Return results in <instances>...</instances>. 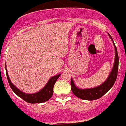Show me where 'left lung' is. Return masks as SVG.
I'll return each instance as SVG.
<instances>
[{"instance_id":"8db88e82","label":"left lung","mask_w":126,"mask_h":126,"mask_svg":"<svg viewBox=\"0 0 126 126\" xmlns=\"http://www.w3.org/2000/svg\"><path fill=\"white\" fill-rule=\"evenodd\" d=\"M109 34V33H108ZM109 36L113 41V38L109 34ZM114 49H115V58H114V63L113 65V69L111 73L109 74V76L102 85L94 88L91 89H79L76 86L73 80L71 78L70 85H71V89L74 94L79 98L85 100H94L100 98L103 96L113 86L114 82L117 78L118 70V56L117 52V49L113 42Z\"/></svg>"}]
</instances>
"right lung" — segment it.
<instances>
[{"instance_id":"right-lung-1","label":"right lung","mask_w":126,"mask_h":126,"mask_svg":"<svg viewBox=\"0 0 126 126\" xmlns=\"http://www.w3.org/2000/svg\"><path fill=\"white\" fill-rule=\"evenodd\" d=\"M6 76L8 83H9V85H10V87L12 89V91L18 96L23 99L24 101H26L28 103H30V104L43 103V102H47L50 98L52 96L53 93H54V90L53 89H54V84H55L57 79H58V78L60 77V75H61V74H58V75L52 76L50 79H49V81L46 84L45 86L37 93H33V94H26V93L20 91L19 89H17L12 83L8 74V71H7L6 68Z\"/></svg>"}]
</instances>
